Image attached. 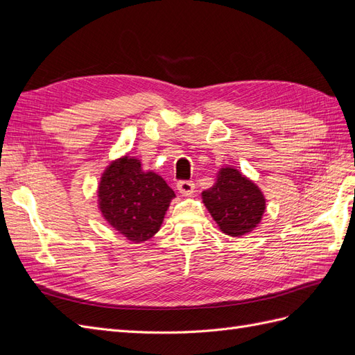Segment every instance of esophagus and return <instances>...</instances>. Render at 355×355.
Masks as SVG:
<instances>
[{
	"label": "esophagus",
	"mask_w": 355,
	"mask_h": 355,
	"mask_svg": "<svg viewBox=\"0 0 355 355\" xmlns=\"http://www.w3.org/2000/svg\"><path fill=\"white\" fill-rule=\"evenodd\" d=\"M178 189L182 196L185 197H191L194 194V189H196V184L191 180H180L178 184Z\"/></svg>",
	"instance_id": "1"
}]
</instances>
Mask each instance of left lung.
I'll use <instances>...</instances> for the list:
<instances>
[{
    "label": "left lung",
    "mask_w": 355,
    "mask_h": 355,
    "mask_svg": "<svg viewBox=\"0 0 355 355\" xmlns=\"http://www.w3.org/2000/svg\"><path fill=\"white\" fill-rule=\"evenodd\" d=\"M201 198L219 230L230 237L250 234L266 210L261 188L230 166L219 168L214 185L202 191Z\"/></svg>",
    "instance_id": "obj_1"
}]
</instances>
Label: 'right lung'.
<instances>
[{"mask_svg": "<svg viewBox=\"0 0 355 355\" xmlns=\"http://www.w3.org/2000/svg\"><path fill=\"white\" fill-rule=\"evenodd\" d=\"M175 191L141 159L124 155L111 161L98 188L103 219L130 243L141 244L159 231Z\"/></svg>", "mask_w": 355, "mask_h": 355, "instance_id": "1", "label": "right lung"}]
</instances>
